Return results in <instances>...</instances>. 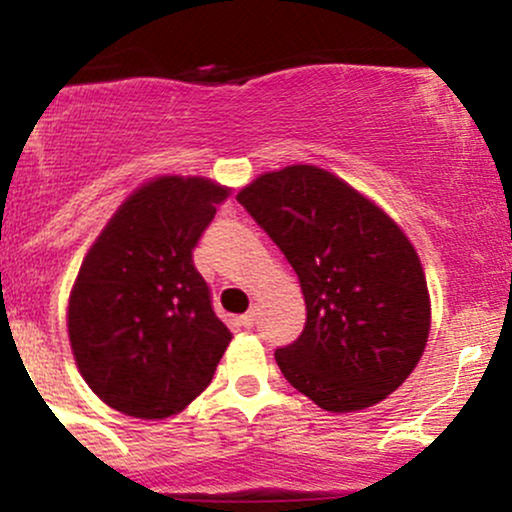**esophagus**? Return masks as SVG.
<instances>
[{
    "label": "esophagus",
    "mask_w": 512,
    "mask_h": 512,
    "mask_svg": "<svg viewBox=\"0 0 512 512\" xmlns=\"http://www.w3.org/2000/svg\"><path fill=\"white\" fill-rule=\"evenodd\" d=\"M255 322H257L255 310H248V313H245V315H240V325H243V327H252V325H255Z\"/></svg>",
    "instance_id": "obj_1"
}]
</instances>
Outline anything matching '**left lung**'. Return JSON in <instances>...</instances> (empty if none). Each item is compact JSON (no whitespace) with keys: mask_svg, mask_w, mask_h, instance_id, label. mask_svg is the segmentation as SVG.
Masks as SVG:
<instances>
[{"mask_svg":"<svg viewBox=\"0 0 512 512\" xmlns=\"http://www.w3.org/2000/svg\"><path fill=\"white\" fill-rule=\"evenodd\" d=\"M238 202L301 281L305 327L274 354L284 378L337 414L395 392L431 327L424 267L402 228L317 166L264 173Z\"/></svg>","mask_w":512,"mask_h":512,"instance_id":"1","label":"left lung"}]
</instances>
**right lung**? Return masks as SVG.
I'll list each match as a JSON object with an SVG mask.
<instances>
[{
	"instance_id": "right-lung-1",
	"label": "right lung",
	"mask_w": 512,
	"mask_h": 512,
	"mask_svg": "<svg viewBox=\"0 0 512 512\" xmlns=\"http://www.w3.org/2000/svg\"><path fill=\"white\" fill-rule=\"evenodd\" d=\"M228 195L207 178L146 182L84 257L69 296V342L108 407L166 419L214 378L231 332L211 308L192 250Z\"/></svg>"
}]
</instances>
